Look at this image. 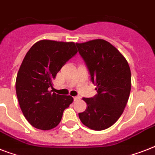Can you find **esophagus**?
<instances>
[{
    "label": "esophagus",
    "mask_w": 155,
    "mask_h": 155,
    "mask_svg": "<svg viewBox=\"0 0 155 155\" xmlns=\"http://www.w3.org/2000/svg\"><path fill=\"white\" fill-rule=\"evenodd\" d=\"M74 98V101H78V100L80 99V96H75V97H73Z\"/></svg>",
    "instance_id": "esophagus-1"
}]
</instances>
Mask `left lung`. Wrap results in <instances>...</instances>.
<instances>
[{
  "label": "left lung",
  "mask_w": 155,
  "mask_h": 155,
  "mask_svg": "<svg viewBox=\"0 0 155 155\" xmlns=\"http://www.w3.org/2000/svg\"><path fill=\"white\" fill-rule=\"evenodd\" d=\"M75 45L97 86L94 97L83 98L87 106L79 117L91 129H106L119 119L128 102L132 84L129 65L117 49L103 39Z\"/></svg>",
  "instance_id": "obj_1"
}]
</instances>
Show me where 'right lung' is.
I'll return each instance as SVG.
<instances>
[{"instance_id": "obj_1", "label": "right lung", "mask_w": 155, "mask_h": 155, "mask_svg": "<svg viewBox=\"0 0 155 155\" xmlns=\"http://www.w3.org/2000/svg\"><path fill=\"white\" fill-rule=\"evenodd\" d=\"M77 52L74 42L41 40L26 54L18 71L15 91L23 115L35 128H55L73 101L71 96L52 93L49 89L58 71Z\"/></svg>"}]
</instances>
